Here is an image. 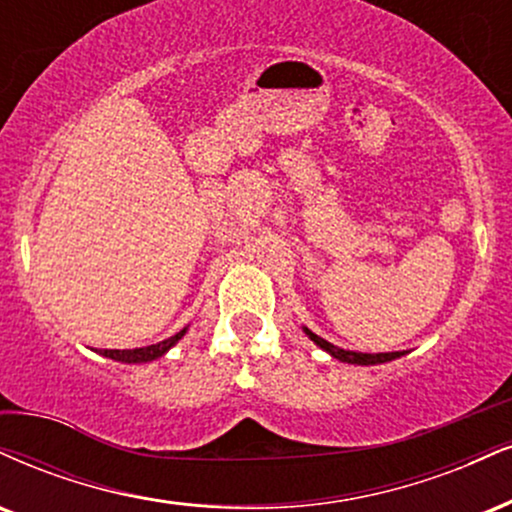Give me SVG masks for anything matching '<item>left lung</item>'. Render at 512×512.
Returning <instances> with one entry per match:
<instances>
[{
	"instance_id": "left-lung-1",
	"label": "left lung",
	"mask_w": 512,
	"mask_h": 512,
	"mask_svg": "<svg viewBox=\"0 0 512 512\" xmlns=\"http://www.w3.org/2000/svg\"><path fill=\"white\" fill-rule=\"evenodd\" d=\"M303 331L307 334V338H310L315 346H319L322 350H326L331 357H336L338 362H348V365H362V367H369V365H384V362H391L396 360V357H403L405 350H398V353H355V350H343L334 346V343L324 341L322 336L312 334L307 326H303Z\"/></svg>"
}]
</instances>
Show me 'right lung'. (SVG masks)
I'll list each match as a JSON object with an SVG mask.
<instances>
[{
  "instance_id": "right-lung-1",
  "label": "right lung",
  "mask_w": 512,
  "mask_h": 512,
  "mask_svg": "<svg viewBox=\"0 0 512 512\" xmlns=\"http://www.w3.org/2000/svg\"><path fill=\"white\" fill-rule=\"evenodd\" d=\"M186 331H188V326H183L178 334H174L171 338H164V341L155 343V346L133 348V350H97V353L109 357V360H114V362H123V365H143V362H152V360H157V357L169 353V350L174 348L183 336H186Z\"/></svg>"
}]
</instances>
